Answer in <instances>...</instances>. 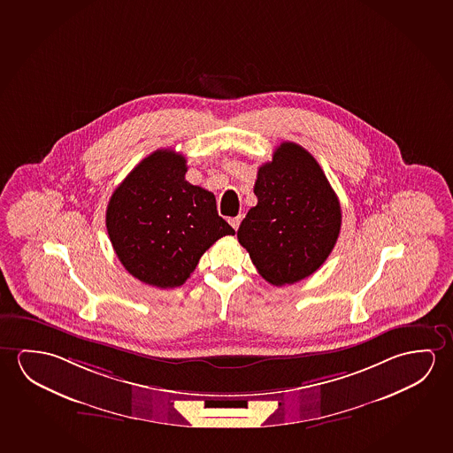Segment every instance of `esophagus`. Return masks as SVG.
<instances>
[{
  "instance_id": "esophagus-1",
  "label": "esophagus",
  "mask_w": 453,
  "mask_h": 453,
  "mask_svg": "<svg viewBox=\"0 0 453 453\" xmlns=\"http://www.w3.org/2000/svg\"><path fill=\"white\" fill-rule=\"evenodd\" d=\"M230 226L234 227V229L237 230L238 226L242 223V215L235 216V218H230L229 219Z\"/></svg>"
}]
</instances>
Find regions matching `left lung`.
Segmentation results:
<instances>
[{
	"label": "left lung",
	"mask_w": 453,
	"mask_h": 453,
	"mask_svg": "<svg viewBox=\"0 0 453 453\" xmlns=\"http://www.w3.org/2000/svg\"><path fill=\"white\" fill-rule=\"evenodd\" d=\"M257 205L237 232L258 274L273 286L295 284L325 264L339 238L341 202L306 149L282 142L258 167Z\"/></svg>",
	"instance_id": "left-lung-1"
}]
</instances>
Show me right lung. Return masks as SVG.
Segmentation results:
<instances>
[{"instance_id":"obj_1","label":"right lung","mask_w":453,"mask_h":453,"mask_svg":"<svg viewBox=\"0 0 453 453\" xmlns=\"http://www.w3.org/2000/svg\"><path fill=\"white\" fill-rule=\"evenodd\" d=\"M187 169L180 153L155 150L108 202L112 248L127 272L149 286H181L216 240L235 234L218 215L213 193L185 180Z\"/></svg>"}]
</instances>
